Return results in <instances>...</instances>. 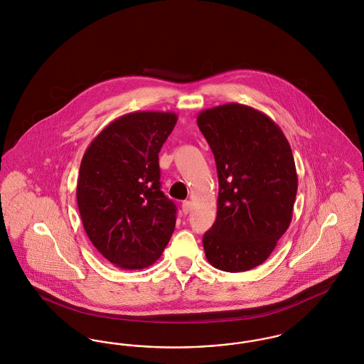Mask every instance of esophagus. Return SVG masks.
<instances>
[{
  "label": "esophagus",
  "mask_w": 364,
  "mask_h": 364,
  "mask_svg": "<svg viewBox=\"0 0 364 364\" xmlns=\"http://www.w3.org/2000/svg\"><path fill=\"white\" fill-rule=\"evenodd\" d=\"M191 208H192V203H191L190 200H184L183 205H181L183 213H184V214H188L191 211Z\"/></svg>",
  "instance_id": "34e87169"
}]
</instances>
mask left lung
Returning a JSON list of instances; mask_svg holds the SVG:
<instances>
[{
  "label": "left lung",
  "instance_id": "8db88e82",
  "mask_svg": "<svg viewBox=\"0 0 364 364\" xmlns=\"http://www.w3.org/2000/svg\"><path fill=\"white\" fill-rule=\"evenodd\" d=\"M198 127L218 172L217 218L203 236L210 264L239 273L270 257L291 225L297 192L294 154L269 116L242 104L202 110Z\"/></svg>",
  "mask_w": 364,
  "mask_h": 364
}]
</instances>
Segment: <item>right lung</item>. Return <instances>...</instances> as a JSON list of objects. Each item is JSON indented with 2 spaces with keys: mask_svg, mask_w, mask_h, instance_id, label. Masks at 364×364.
<instances>
[{
  "mask_svg": "<svg viewBox=\"0 0 364 364\" xmlns=\"http://www.w3.org/2000/svg\"><path fill=\"white\" fill-rule=\"evenodd\" d=\"M173 112H134L113 120L82 158L76 199L90 242L125 270L151 266L176 225V205L159 183L158 153Z\"/></svg>",
  "mask_w": 364,
  "mask_h": 364,
  "instance_id": "obj_1",
  "label": "right lung"
}]
</instances>
